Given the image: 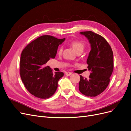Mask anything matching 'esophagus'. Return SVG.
<instances>
[{
  "mask_svg": "<svg viewBox=\"0 0 131 131\" xmlns=\"http://www.w3.org/2000/svg\"><path fill=\"white\" fill-rule=\"evenodd\" d=\"M65 74L67 76H70V75H71L72 74V73H71V72H66V73H65Z\"/></svg>",
  "mask_w": 131,
  "mask_h": 131,
  "instance_id": "1",
  "label": "esophagus"
}]
</instances>
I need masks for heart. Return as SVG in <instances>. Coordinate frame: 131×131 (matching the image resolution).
Masks as SVG:
<instances>
[{"instance_id": "b5f03b06", "label": "heart", "mask_w": 131, "mask_h": 131, "mask_svg": "<svg viewBox=\"0 0 131 131\" xmlns=\"http://www.w3.org/2000/svg\"><path fill=\"white\" fill-rule=\"evenodd\" d=\"M71 46L73 48V49L77 52L79 51H83L84 48V43L78 40L72 41L71 43ZM62 51V47H61L59 49V53H61Z\"/></svg>"}]
</instances>
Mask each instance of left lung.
Masks as SVG:
<instances>
[{
	"instance_id": "1",
	"label": "left lung",
	"mask_w": 131,
	"mask_h": 131,
	"mask_svg": "<svg viewBox=\"0 0 131 131\" xmlns=\"http://www.w3.org/2000/svg\"><path fill=\"white\" fill-rule=\"evenodd\" d=\"M89 40L91 50L87 59L89 78L80 75L79 90L88 96H96L107 88L113 70V53L105 39L92 31L81 32Z\"/></svg>"
}]
</instances>
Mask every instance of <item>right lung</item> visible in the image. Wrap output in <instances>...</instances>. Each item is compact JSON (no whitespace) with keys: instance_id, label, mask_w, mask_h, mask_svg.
Listing matches in <instances>:
<instances>
[{"instance_id":"right-lung-1","label":"right lung","mask_w":131,"mask_h":131,"mask_svg":"<svg viewBox=\"0 0 131 131\" xmlns=\"http://www.w3.org/2000/svg\"><path fill=\"white\" fill-rule=\"evenodd\" d=\"M65 38L42 36L32 41L23 50L20 73L23 83L31 94L40 99L49 98L54 94L58 82L64 76L62 72L53 73L46 62L54 58L59 45Z\"/></svg>"}]
</instances>
